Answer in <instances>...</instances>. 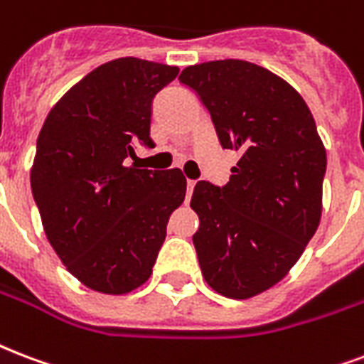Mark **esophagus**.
I'll return each instance as SVG.
<instances>
[{"mask_svg": "<svg viewBox=\"0 0 364 364\" xmlns=\"http://www.w3.org/2000/svg\"><path fill=\"white\" fill-rule=\"evenodd\" d=\"M194 185H196V181H193V179H187V200L191 198V194H193Z\"/></svg>", "mask_w": 364, "mask_h": 364, "instance_id": "1", "label": "esophagus"}]
</instances>
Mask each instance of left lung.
Wrapping results in <instances>:
<instances>
[{"label": "left lung", "instance_id": "obj_1", "mask_svg": "<svg viewBox=\"0 0 364 364\" xmlns=\"http://www.w3.org/2000/svg\"><path fill=\"white\" fill-rule=\"evenodd\" d=\"M179 82L208 108L219 145L240 154L223 187H194L202 274L227 298H252L281 281L317 231L326 151L301 95L263 66L210 60Z\"/></svg>", "mask_w": 364, "mask_h": 364}]
</instances>
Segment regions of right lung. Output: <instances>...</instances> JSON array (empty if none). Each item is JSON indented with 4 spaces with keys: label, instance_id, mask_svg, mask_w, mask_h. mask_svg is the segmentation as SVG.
Listing matches in <instances>:
<instances>
[{
    "label": "right lung",
    "instance_id": "1",
    "mask_svg": "<svg viewBox=\"0 0 364 364\" xmlns=\"http://www.w3.org/2000/svg\"><path fill=\"white\" fill-rule=\"evenodd\" d=\"M177 66L110 60L77 82L47 114L30 173L43 229L77 281L127 294L151 277L171 212L185 200L179 170L127 166L154 149L152 101Z\"/></svg>",
    "mask_w": 364,
    "mask_h": 364
}]
</instances>
